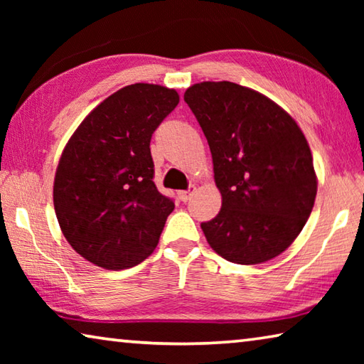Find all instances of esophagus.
<instances>
[{"label": "esophagus", "mask_w": 364, "mask_h": 364, "mask_svg": "<svg viewBox=\"0 0 364 364\" xmlns=\"http://www.w3.org/2000/svg\"><path fill=\"white\" fill-rule=\"evenodd\" d=\"M194 193H196V186H189L186 191H180V199L183 202H188L191 200V197L194 196Z\"/></svg>", "instance_id": "34e87169"}]
</instances>
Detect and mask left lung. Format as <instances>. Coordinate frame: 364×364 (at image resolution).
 Wrapping results in <instances>:
<instances>
[{
	"instance_id": "1",
	"label": "left lung",
	"mask_w": 364,
	"mask_h": 364,
	"mask_svg": "<svg viewBox=\"0 0 364 364\" xmlns=\"http://www.w3.org/2000/svg\"><path fill=\"white\" fill-rule=\"evenodd\" d=\"M184 101L205 134L221 193L217 217L200 223L207 242L239 264L278 257L315 204L318 183L304 133L278 104L237 83H197Z\"/></svg>"
}]
</instances>
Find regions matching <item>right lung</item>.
Here are the masks:
<instances>
[{
	"instance_id": "obj_1",
	"label": "right lung",
	"mask_w": 364,
	"mask_h": 364,
	"mask_svg": "<svg viewBox=\"0 0 364 364\" xmlns=\"http://www.w3.org/2000/svg\"><path fill=\"white\" fill-rule=\"evenodd\" d=\"M180 96L134 83L80 123L54 178V210L73 250L106 269L136 267L159 242L175 202L154 183L151 138Z\"/></svg>"
}]
</instances>
